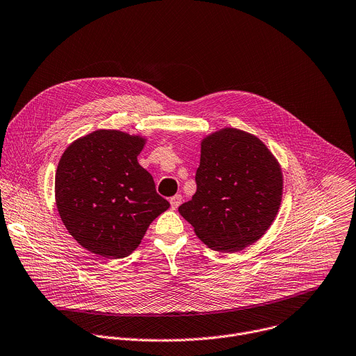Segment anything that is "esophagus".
Wrapping results in <instances>:
<instances>
[{"mask_svg":"<svg viewBox=\"0 0 356 356\" xmlns=\"http://www.w3.org/2000/svg\"><path fill=\"white\" fill-rule=\"evenodd\" d=\"M170 204H171V208L175 211V209L182 204V196H181V195L172 196V198L170 200Z\"/></svg>","mask_w":356,"mask_h":356,"instance_id":"34e87169","label":"esophagus"}]
</instances>
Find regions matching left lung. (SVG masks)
I'll list each match as a JSON object with an SVG mask.
<instances>
[{
    "label": "left lung",
    "instance_id": "8db88e82",
    "mask_svg": "<svg viewBox=\"0 0 356 356\" xmlns=\"http://www.w3.org/2000/svg\"><path fill=\"white\" fill-rule=\"evenodd\" d=\"M196 192L178 208L212 250L236 253L256 243L279 213L283 172L254 134L225 127L201 141Z\"/></svg>",
    "mask_w": 356,
    "mask_h": 356
}]
</instances>
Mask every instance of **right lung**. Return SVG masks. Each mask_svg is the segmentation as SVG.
I'll list each match as a JSON object with an SVG mask.
<instances>
[{
  "label": "right lung",
  "instance_id": "obj_1",
  "mask_svg": "<svg viewBox=\"0 0 356 356\" xmlns=\"http://www.w3.org/2000/svg\"><path fill=\"white\" fill-rule=\"evenodd\" d=\"M147 138L100 129L74 140L55 175L59 216L83 249L122 259L141 243L151 222L170 208L137 156Z\"/></svg>",
  "mask_w": 356,
  "mask_h": 356
}]
</instances>
